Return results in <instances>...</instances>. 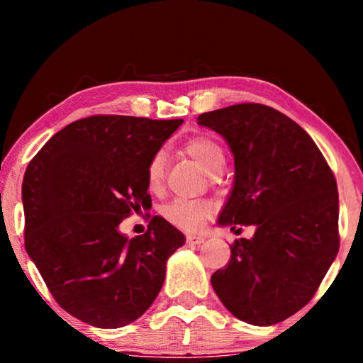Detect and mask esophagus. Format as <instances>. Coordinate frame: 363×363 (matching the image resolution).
<instances>
[{
    "instance_id": "obj_1",
    "label": "esophagus",
    "mask_w": 363,
    "mask_h": 363,
    "mask_svg": "<svg viewBox=\"0 0 363 363\" xmlns=\"http://www.w3.org/2000/svg\"><path fill=\"white\" fill-rule=\"evenodd\" d=\"M186 242H187L189 245H200V243L205 242V237L195 235V233H189V235L186 237Z\"/></svg>"
}]
</instances>
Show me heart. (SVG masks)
<instances>
[{
	"instance_id": "heart-1",
	"label": "heart",
	"mask_w": 363,
	"mask_h": 363,
	"mask_svg": "<svg viewBox=\"0 0 363 363\" xmlns=\"http://www.w3.org/2000/svg\"><path fill=\"white\" fill-rule=\"evenodd\" d=\"M186 150L196 163L203 168L208 174L216 173L224 168L225 157L224 150L216 139L211 136H195L186 143ZM164 164H167V153L158 150L150 158L147 167V179L152 189H157L164 177ZM211 214V203L206 200L176 199L164 208V216L169 223L181 227L184 230H195L201 227L203 220Z\"/></svg>"
}]
</instances>
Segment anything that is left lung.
Returning <instances> with one entry per match:
<instances>
[{"instance_id": "1", "label": "left lung", "mask_w": 363, "mask_h": 363, "mask_svg": "<svg viewBox=\"0 0 363 363\" xmlns=\"http://www.w3.org/2000/svg\"><path fill=\"white\" fill-rule=\"evenodd\" d=\"M196 121L225 139L235 164L218 224L256 229L233 242L211 285L240 320L279 323L309 303L340 250L335 176L309 134L272 107L237 104Z\"/></svg>"}]
</instances>
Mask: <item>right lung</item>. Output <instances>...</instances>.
<instances>
[{
    "mask_svg": "<svg viewBox=\"0 0 363 363\" xmlns=\"http://www.w3.org/2000/svg\"><path fill=\"white\" fill-rule=\"evenodd\" d=\"M182 121L88 116L54 134L28 163L26 250L54 299L79 320L125 327L162 290L184 233L162 216L134 238L118 225L152 206L147 167Z\"/></svg>",
    "mask_w": 363,
    "mask_h": 363,
    "instance_id": "add662e5",
    "label": "right lung"
}]
</instances>
